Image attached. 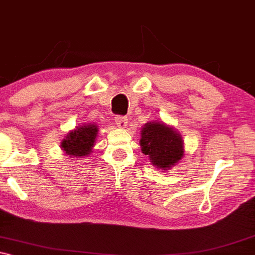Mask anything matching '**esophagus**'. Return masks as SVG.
<instances>
[{
    "instance_id": "34e87169",
    "label": "esophagus",
    "mask_w": 255,
    "mask_h": 255,
    "mask_svg": "<svg viewBox=\"0 0 255 255\" xmlns=\"http://www.w3.org/2000/svg\"><path fill=\"white\" fill-rule=\"evenodd\" d=\"M115 122H116L117 127L121 128H123L128 125V118L124 116H116L115 117Z\"/></svg>"
}]
</instances>
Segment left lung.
Instances as JSON below:
<instances>
[{
  "instance_id": "8db88e82",
  "label": "left lung",
  "mask_w": 255,
  "mask_h": 255,
  "mask_svg": "<svg viewBox=\"0 0 255 255\" xmlns=\"http://www.w3.org/2000/svg\"><path fill=\"white\" fill-rule=\"evenodd\" d=\"M140 132L141 152L156 168L168 170L183 158V139L173 127L162 121H152Z\"/></svg>"
}]
</instances>
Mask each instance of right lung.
Masks as SVG:
<instances>
[{"label":"right lung","mask_w":255,"mask_h":255,"mask_svg":"<svg viewBox=\"0 0 255 255\" xmlns=\"http://www.w3.org/2000/svg\"><path fill=\"white\" fill-rule=\"evenodd\" d=\"M99 127L94 123L82 124L69 131L62 139L60 147L71 158H85L93 152Z\"/></svg>","instance_id":"right-lung-1"}]
</instances>
